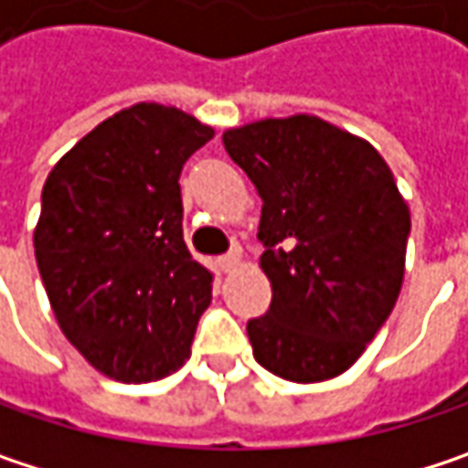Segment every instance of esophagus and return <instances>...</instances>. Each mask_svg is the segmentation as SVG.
<instances>
[{"mask_svg": "<svg viewBox=\"0 0 468 468\" xmlns=\"http://www.w3.org/2000/svg\"><path fill=\"white\" fill-rule=\"evenodd\" d=\"M218 265H221V271H224V273H231V271H234V268L239 265V252L234 250V252L224 255V258L218 261Z\"/></svg>", "mask_w": 468, "mask_h": 468, "instance_id": "obj_1", "label": "esophagus"}]
</instances>
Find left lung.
Instances as JSON below:
<instances>
[{"label": "left lung", "instance_id": "8db88e82", "mask_svg": "<svg viewBox=\"0 0 468 468\" xmlns=\"http://www.w3.org/2000/svg\"><path fill=\"white\" fill-rule=\"evenodd\" d=\"M262 200L268 313L247 320L252 354L292 383L349 369L383 328L411 218L380 154L317 117L262 119L224 133Z\"/></svg>", "mask_w": 468, "mask_h": 468}]
</instances>
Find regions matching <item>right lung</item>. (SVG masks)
I'll return each mask as SVG.
<instances>
[{
  "label": "right lung",
  "mask_w": 468,
  "mask_h": 468,
  "mask_svg": "<svg viewBox=\"0 0 468 468\" xmlns=\"http://www.w3.org/2000/svg\"><path fill=\"white\" fill-rule=\"evenodd\" d=\"M213 130L137 103L101 122L51 169L33 234L57 323L93 367L151 383L185 365L213 273L182 234L179 174Z\"/></svg>",
  "instance_id": "obj_1"
}]
</instances>
